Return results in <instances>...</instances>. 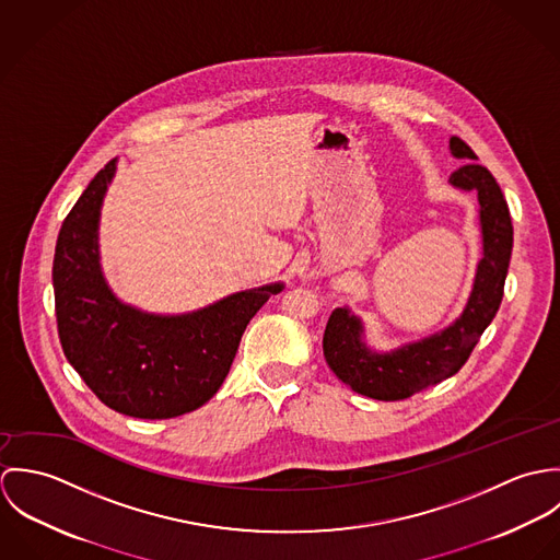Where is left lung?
<instances>
[{
    "label": "left lung",
    "instance_id": "left-lung-1",
    "mask_svg": "<svg viewBox=\"0 0 560 560\" xmlns=\"http://www.w3.org/2000/svg\"><path fill=\"white\" fill-rule=\"evenodd\" d=\"M448 147L453 158L468 161L451 174L448 183L462 191H477L479 198L482 256L470 298L451 325L393 351L369 347L362 319L349 306L336 308L325 325L323 355L334 375L358 395L377 400L407 399L455 375L500 308L513 249L509 207L491 172L475 163L479 158L472 149L455 136Z\"/></svg>",
    "mask_w": 560,
    "mask_h": 560
}]
</instances>
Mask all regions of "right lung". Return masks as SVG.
<instances>
[{
    "label": "right lung",
    "instance_id": "1",
    "mask_svg": "<svg viewBox=\"0 0 560 560\" xmlns=\"http://www.w3.org/2000/svg\"><path fill=\"white\" fill-rule=\"evenodd\" d=\"M112 160L67 215L54 256L58 334L85 386L118 413L163 420L198 409L224 384L241 336L260 306L284 289L271 282L185 315H155L109 289L98 254V222Z\"/></svg>",
    "mask_w": 560,
    "mask_h": 560
}]
</instances>
